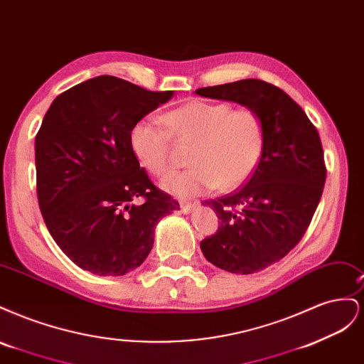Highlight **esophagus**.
Returning <instances> with one entry per match:
<instances>
[{"label": "esophagus", "instance_id": "34e87169", "mask_svg": "<svg viewBox=\"0 0 364 364\" xmlns=\"http://www.w3.org/2000/svg\"><path fill=\"white\" fill-rule=\"evenodd\" d=\"M197 205H199V202H181V209L185 214H188Z\"/></svg>", "mask_w": 364, "mask_h": 364}]
</instances>
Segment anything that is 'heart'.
Instances as JSON below:
<instances>
[{"label":"heart","mask_w":364,"mask_h":364,"mask_svg":"<svg viewBox=\"0 0 364 364\" xmlns=\"http://www.w3.org/2000/svg\"><path fill=\"white\" fill-rule=\"evenodd\" d=\"M164 129L153 119H141L130 130L136 159L155 176L174 164L173 138L191 147V168L165 176V191L191 197L218 188L232 191L257 170L266 142V129L257 109L232 107L225 102L193 100L164 115Z\"/></svg>","instance_id":"heart-1"}]
</instances>
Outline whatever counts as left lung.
<instances>
[{"label":"left lung","mask_w":364,"mask_h":364,"mask_svg":"<svg viewBox=\"0 0 364 364\" xmlns=\"http://www.w3.org/2000/svg\"><path fill=\"white\" fill-rule=\"evenodd\" d=\"M196 94L253 107L262 117L266 142L258 167L240 190L208 202L220 226L200 243L218 269L257 273L287 255L311 223L326 179L321 136L289 94L264 80L208 86Z\"/></svg>","instance_id":"left-lung-1"}]
</instances>
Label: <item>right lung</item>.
Returning a JSON list of instances; mask_svg holds the SVG:
<instances>
[{"instance_id":"right-lung-1","label":"right lung","mask_w":364,"mask_h":364,"mask_svg":"<svg viewBox=\"0 0 364 364\" xmlns=\"http://www.w3.org/2000/svg\"><path fill=\"white\" fill-rule=\"evenodd\" d=\"M173 91L98 75L54 98L35 141L36 191L51 237L80 269L121 277L139 267L159 220L179 203L153 185L130 130Z\"/></svg>"}]
</instances>
